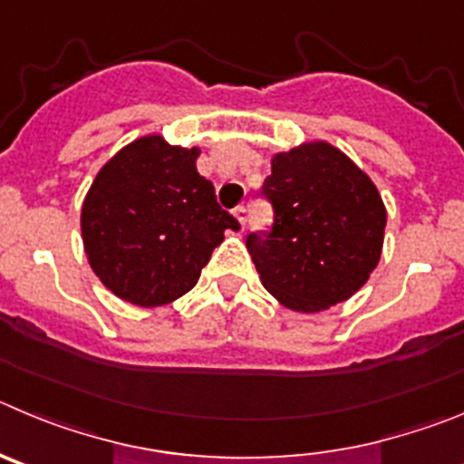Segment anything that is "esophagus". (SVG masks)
<instances>
[{"instance_id": "esophagus-1", "label": "esophagus", "mask_w": 464, "mask_h": 464, "mask_svg": "<svg viewBox=\"0 0 464 464\" xmlns=\"http://www.w3.org/2000/svg\"><path fill=\"white\" fill-rule=\"evenodd\" d=\"M233 215H236V219H237V222H240V228L247 227V208L237 206L236 210H233Z\"/></svg>"}]
</instances>
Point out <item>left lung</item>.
Returning a JSON list of instances; mask_svg holds the SVG:
<instances>
[{
	"label": "left lung",
	"mask_w": 464,
	"mask_h": 464,
	"mask_svg": "<svg viewBox=\"0 0 464 464\" xmlns=\"http://www.w3.org/2000/svg\"><path fill=\"white\" fill-rule=\"evenodd\" d=\"M261 191L275 222L249 233L247 249L263 286L304 314L352 298L383 247L386 208L374 182L344 152L312 140L275 154Z\"/></svg>",
	"instance_id": "left-lung-1"
}]
</instances>
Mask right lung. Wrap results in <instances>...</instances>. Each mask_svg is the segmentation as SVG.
Returning a JSON list of instances; mask_svg holds the SVG:
<instances>
[{
	"label": "right lung",
	"instance_id": "add662e5",
	"mask_svg": "<svg viewBox=\"0 0 464 464\" xmlns=\"http://www.w3.org/2000/svg\"><path fill=\"white\" fill-rule=\"evenodd\" d=\"M198 154L152 133L120 150L92 182L82 245L118 298L139 307L173 303L194 289L224 231L240 228L196 170Z\"/></svg>",
	"mask_w": 464,
	"mask_h": 464
}]
</instances>
